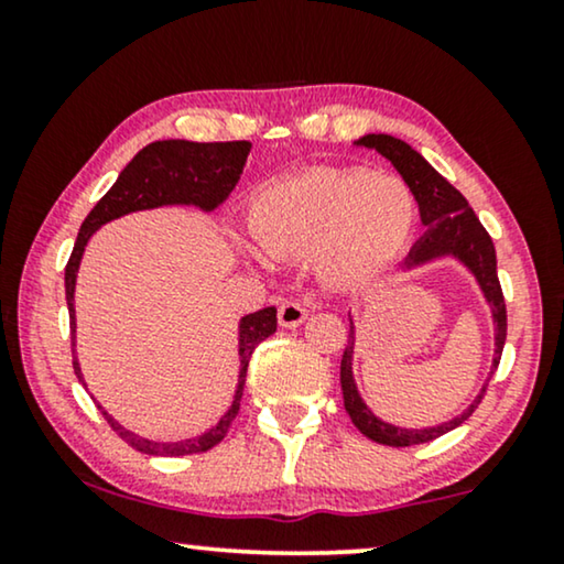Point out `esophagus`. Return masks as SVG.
<instances>
[{"mask_svg":"<svg viewBox=\"0 0 564 564\" xmlns=\"http://www.w3.org/2000/svg\"><path fill=\"white\" fill-rule=\"evenodd\" d=\"M276 318H280L282 328H297L300 323H305L307 311L305 305L297 303V300H288V303H282L280 311H276Z\"/></svg>","mask_w":564,"mask_h":564,"instance_id":"1","label":"esophagus"}]
</instances>
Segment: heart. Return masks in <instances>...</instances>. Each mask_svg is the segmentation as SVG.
Returning a JSON list of instances; mask_svg holds the SVG:
<instances>
[{"label": "heart", "instance_id": "b5f03b06", "mask_svg": "<svg viewBox=\"0 0 564 564\" xmlns=\"http://www.w3.org/2000/svg\"><path fill=\"white\" fill-rule=\"evenodd\" d=\"M415 197L403 180L361 166H323L261 189L251 234L276 259L315 257L330 284H359L403 251Z\"/></svg>", "mask_w": 564, "mask_h": 564}]
</instances>
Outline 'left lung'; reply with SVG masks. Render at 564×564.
Instances as JSON below:
<instances>
[{"label": "left lung", "mask_w": 564, "mask_h": 564, "mask_svg": "<svg viewBox=\"0 0 564 564\" xmlns=\"http://www.w3.org/2000/svg\"><path fill=\"white\" fill-rule=\"evenodd\" d=\"M359 145L375 149L377 153H382L384 159L392 161V166L398 169L408 187H411L415 203H419L423 226H429V234L413 246V251L408 253L405 264L415 267V264H423V261L444 257V253H454L459 261H465L469 272H473L477 276V282H480L485 300H488L492 307V321H496V359H492V372H490L492 377L500 365V354H503L508 318H506L503 290H500V280H498L496 246H492V238L488 236V230H485L482 223L477 220V215L473 213V207H469L465 195H462L457 187H452V184L446 182L444 176L438 174L419 151H413L405 141L384 135V133L380 135L369 133L365 138H359ZM351 351H354V326L349 323V344H346L344 357H341L344 408L346 413H349L354 426L377 444L415 446V444L434 442V438L444 436L446 431L457 429L459 423H465L469 415L477 411V405L482 403L485 390H488V384H485L475 403L469 405L459 419L442 423V426L423 429V431L398 429L377 419V415L369 413V408L361 403L357 384H354V377H351Z\"/></svg>", "instance_id": "left-lung-1"}]
</instances>
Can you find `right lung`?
Listing matches in <instances>:
<instances>
[{"label":"right lung","mask_w":564,"mask_h":564,"mask_svg":"<svg viewBox=\"0 0 564 564\" xmlns=\"http://www.w3.org/2000/svg\"><path fill=\"white\" fill-rule=\"evenodd\" d=\"M251 143L249 141H226V143H192V141H156L149 143L143 151L135 153V159L122 169L118 182L112 184L110 192L91 207L87 220L82 223L79 236H76L74 251L66 264V303H68V323H72V354L74 346V284L76 272H79V261L87 246L89 236L95 234L99 226L110 223L120 215L149 210V207L159 205H197L203 210H213L234 192L238 176L243 172L246 156H249ZM276 330V307H264V311L249 313L241 321V375H238V390L234 398V405L223 415L220 423L207 434L197 438H184V442L161 444L149 442L130 434L122 429L118 421L102 411V415L110 423L115 434H118L128 446L135 452L153 454V457H184V454H199L218 446L226 438L230 423L238 415L241 408V395L246 384V369H249L251 354L257 346L269 338ZM74 372L82 380L79 361L74 354Z\"/></svg>","instance_id":"obj_1"}]
</instances>
